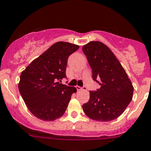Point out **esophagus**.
Here are the masks:
<instances>
[{"instance_id":"esophagus-1","label":"esophagus","mask_w":151,"mask_h":151,"mask_svg":"<svg viewBox=\"0 0 151 151\" xmlns=\"http://www.w3.org/2000/svg\"><path fill=\"white\" fill-rule=\"evenodd\" d=\"M76 89H77V90H81V89H86V87H79V86H76Z\"/></svg>"}]
</instances>
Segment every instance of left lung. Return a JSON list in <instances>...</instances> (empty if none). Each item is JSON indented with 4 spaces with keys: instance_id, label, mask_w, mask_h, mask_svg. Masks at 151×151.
<instances>
[{
    "instance_id": "1",
    "label": "left lung",
    "mask_w": 151,
    "mask_h": 151,
    "mask_svg": "<svg viewBox=\"0 0 151 151\" xmlns=\"http://www.w3.org/2000/svg\"><path fill=\"white\" fill-rule=\"evenodd\" d=\"M92 71V79L100 88L89 91L84 112L94 120L107 122L121 115L131 102L133 87L112 51L103 43L90 41L82 47ZM100 81L98 82L97 79Z\"/></svg>"
}]
</instances>
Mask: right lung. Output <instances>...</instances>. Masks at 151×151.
<instances>
[{"instance_id": "add662e5", "label": "right lung", "mask_w": 151, "mask_h": 151, "mask_svg": "<svg viewBox=\"0 0 151 151\" xmlns=\"http://www.w3.org/2000/svg\"><path fill=\"white\" fill-rule=\"evenodd\" d=\"M79 48L71 43H55L21 72L19 92L30 112L40 120L53 121L62 117L77 92L59 82L67 77L68 58Z\"/></svg>"}]
</instances>
